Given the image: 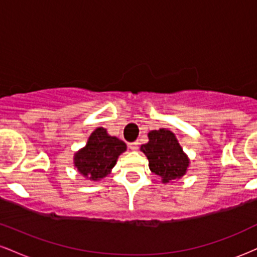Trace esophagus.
Segmentation results:
<instances>
[{"label":"esophagus","instance_id":"obj_1","mask_svg":"<svg viewBox=\"0 0 257 257\" xmlns=\"http://www.w3.org/2000/svg\"><path fill=\"white\" fill-rule=\"evenodd\" d=\"M128 147L132 150V151H137V150L139 149V143L138 141H134V143L128 144Z\"/></svg>","mask_w":257,"mask_h":257}]
</instances>
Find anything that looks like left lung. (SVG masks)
Wrapping results in <instances>:
<instances>
[{
  "label": "left lung",
  "mask_w": 257,
  "mask_h": 257,
  "mask_svg": "<svg viewBox=\"0 0 257 257\" xmlns=\"http://www.w3.org/2000/svg\"><path fill=\"white\" fill-rule=\"evenodd\" d=\"M149 143L140 147L149 159L150 170L163 184L178 181L190 168V158L182 150L178 138L166 128L151 131L147 134Z\"/></svg>",
  "instance_id": "1"
}]
</instances>
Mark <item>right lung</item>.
<instances>
[{
  "mask_svg": "<svg viewBox=\"0 0 257 257\" xmlns=\"http://www.w3.org/2000/svg\"><path fill=\"white\" fill-rule=\"evenodd\" d=\"M124 151V141L111 137L105 128L100 126L91 133L85 146L73 155V166L83 178L99 181L111 173Z\"/></svg>",
  "mask_w": 257,
  "mask_h": 257,
  "instance_id": "1",
  "label": "right lung"
}]
</instances>
